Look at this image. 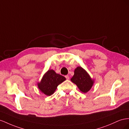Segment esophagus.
Here are the masks:
<instances>
[{"mask_svg":"<svg viewBox=\"0 0 129 129\" xmlns=\"http://www.w3.org/2000/svg\"><path fill=\"white\" fill-rule=\"evenodd\" d=\"M65 78H67V79H68V80L70 79V77H69V76L68 75H67V76H65Z\"/></svg>","mask_w":129,"mask_h":129,"instance_id":"1","label":"esophagus"}]
</instances>
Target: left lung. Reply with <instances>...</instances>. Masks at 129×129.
Masks as SVG:
<instances>
[{"label":"left lung","mask_w":129,"mask_h":129,"mask_svg":"<svg viewBox=\"0 0 129 129\" xmlns=\"http://www.w3.org/2000/svg\"><path fill=\"white\" fill-rule=\"evenodd\" d=\"M71 80L76 84L81 92L84 93L91 90L94 82V79L91 78L88 72L81 67L75 69L74 75Z\"/></svg>","instance_id":"obj_1"}]
</instances>
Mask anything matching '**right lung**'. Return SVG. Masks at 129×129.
<instances>
[{
  "instance_id": "obj_1",
  "label": "right lung",
  "mask_w": 129,
  "mask_h": 129,
  "mask_svg": "<svg viewBox=\"0 0 129 129\" xmlns=\"http://www.w3.org/2000/svg\"><path fill=\"white\" fill-rule=\"evenodd\" d=\"M66 80L64 76L56 73L53 70H49L42 77L37 86L41 92L46 95L54 93L57 86Z\"/></svg>"
}]
</instances>
